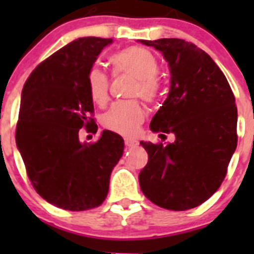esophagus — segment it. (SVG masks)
I'll return each mask as SVG.
<instances>
[{
  "instance_id": "obj_1",
  "label": "esophagus",
  "mask_w": 254,
  "mask_h": 254,
  "mask_svg": "<svg viewBox=\"0 0 254 254\" xmlns=\"http://www.w3.org/2000/svg\"><path fill=\"white\" fill-rule=\"evenodd\" d=\"M125 145H126V147L136 146V145H137V141L133 140V138H126V140H125Z\"/></svg>"
}]
</instances>
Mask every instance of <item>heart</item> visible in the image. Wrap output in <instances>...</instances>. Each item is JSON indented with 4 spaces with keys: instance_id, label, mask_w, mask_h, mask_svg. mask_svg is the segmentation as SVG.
Here are the masks:
<instances>
[{
    "instance_id": "1",
    "label": "heart",
    "mask_w": 254,
    "mask_h": 254,
    "mask_svg": "<svg viewBox=\"0 0 254 254\" xmlns=\"http://www.w3.org/2000/svg\"><path fill=\"white\" fill-rule=\"evenodd\" d=\"M111 64L116 72H125L134 77L129 94L141 96L146 102H154L160 93L158 78L159 62L151 52L142 47L121 51L111 57ZM86 86L91 100L103 105L108 100L109 78L99 67H91L87 71ZM145 111L137 100L117 102L102 117V125L108 131L123 136H133L138 125L143 121Z\"/></svg>"
}]
</instances>
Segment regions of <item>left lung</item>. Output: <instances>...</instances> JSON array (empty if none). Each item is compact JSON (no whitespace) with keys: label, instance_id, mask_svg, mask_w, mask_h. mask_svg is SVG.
I'll return each instance as SVG.
<instances>
[{"label":"left lung","instance_id":"left-lung-1","mask_svg":"<svg viewBox=\"0 0 254 254\" xmlns=\"http://www.w3.org/2000/svg\"><path fill=\"white\" fill-rule=\"evenodd\" d=\"M138 42L161 52L170 71L169 94L150 129L176 136L168 145L140 142L149 155L138 174L141 190L163 208L190 210L219 190L237 149L234 94L214 60L193 43Z\"/></svg>","mask_w":254,"mask_h":254}]
</instances>
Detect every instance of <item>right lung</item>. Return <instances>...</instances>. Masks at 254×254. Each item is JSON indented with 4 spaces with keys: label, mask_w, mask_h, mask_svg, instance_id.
<instances>
[{
    "label": "right lung",
    "mask_w": 254,
    "mask_h": 254,
    "mask_svg": "<svg viewBox=\"0 0 254 254\" xmlns=\"http://www.w3.org/2000/svg\"><path fill=\"white\" fill-rule=\"evenodd\" d=\"M112 39L78 38L38 64L21 93L16 146L31 185L47 202L69 211L103 203L111 173L122 158L125 141L112 131L94 143L78 132H96L89 114L94 104L87 71Z\"/></svg>",
    "instance_id": "1"
}]
</instances>
